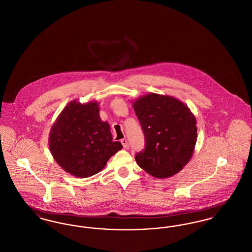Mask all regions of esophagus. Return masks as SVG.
Returning a JSON list of instances; mask_svg holds the SVG:
<instances>
[{
  "label": "esophagus",
  "instance_id": "1",
  "mask_svg": "<svg viewBox=\"0 0 252 252\" xmlns=\"http://www.w3.org/2000/svg\"><path fill=\"white\" fill-rule=\"evenodd\" d=\"M121 144H123V146H124L125 148H127V147H128V141H127L126 138L121 140Z\"/></svg>",
  "mask_w": 252,
  "mask_h": 252
}]
</instances>
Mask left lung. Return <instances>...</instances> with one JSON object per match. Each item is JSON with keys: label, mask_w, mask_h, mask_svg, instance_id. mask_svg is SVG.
Masks as SVG:
<instances>
[{"label": "left lung", "mask_w": 252, "mask_h": 252, "mask_svg": "<svg viewBox=\"0 0 252 252\" xmlns=\"http://www.w3.org/2000/svg\"><path fill=\"white\" fill-rule=\"evenodd\" d=\"M133 108L144 135V149L135 159L158 179L171 177L192 158L196 143V121L189 108L171 96L149 94Z\"/></svg>", "instance_id": "left-lung-1"}]
</instances>
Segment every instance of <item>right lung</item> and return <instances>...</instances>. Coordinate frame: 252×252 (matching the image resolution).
Wrapping results in <instances>:
<instances>
[{
    "mask_svg": "<svg viewBox=\"0 0 252 252\" xmlns=\"http://www.w3.org/2000/svg\"><path fill=\"white\" fill-rule=\"evenodd\" d=\"M49 146L60 166L78 178L95 175L123 148L112 141L108 123L100 120L97 103L76 101L68 104L53 125Z\"/></svg>",
    "mask_w": 252,
    "mask_h": 252,
    "instance_id": "add662e5",
    "label": "right lung"
}]
</instances>
